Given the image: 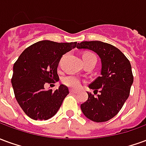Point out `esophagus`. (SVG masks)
Masks as SVG:
<instances>
[{"instance_id":"obj_1","label":"esophagus","mask_w":146,"mask_h":146,"mask_svg":"<svg viewBox=\"0 0 146 146\" xmlns=\"http://www.w3.org/2000/svg\"><path fill=\"white\" fill-rule=\"evenodd\" d=\"M70 93H73V94H76V93H77V91L73 90V89H70Z\"/></svg>"}]
</instances>
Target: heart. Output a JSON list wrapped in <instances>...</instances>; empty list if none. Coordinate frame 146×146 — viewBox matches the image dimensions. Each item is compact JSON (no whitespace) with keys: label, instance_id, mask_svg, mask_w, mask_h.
Here are the masks:
<instances>
[{"label":"heart","instance_id":"b5f03b06","mask_svg":"<svg viewBox=\"0 0 146 146\" xmlns=\"http://www.w3.org/2000/svg\"><path fill=\"white\" fill-rule=\"evenodd\" d=\"M91 57H95V54L89 53V52H87L83 54V59ZM63 83L68 87L73 88H78L81 85V80L77 76H68L65 77L63 79Z\"/></svg>","mask_w":146,"mask_h":146}]
</instances>
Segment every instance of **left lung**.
Masks as SVG:
<instances>
[{
  "label": "left lung",
  "mask_w": 146,
  "mask_h": 146,
  "mask_svg": "<svg viewBox=\"0 0 146 146\" xmlns=\"http://www.w3.org/2000/svg\"><path fill=\"white\" fill-rule=\"evenodd\" d=\"M78 49L94 51L101 59V76L89 84L94 94L80 105L84 115L94 122H106L116 116L128 98L134 77L129 60L118 48L98 41H83Z\"/></svg>",
  "instance_id": "obj_1"
}]
</instances>
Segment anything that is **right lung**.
Listing matches in <instances>:
<instances>
[{
  "instance_id": "right-lung-1",
  "label": "right lung",
  "mask_w": 146,
  "mask_h": 146,
  "mask_svg": "<svg viewBox=\"0 0 146 146\" xmlns=\"http://www.w3.org/2000/svg\"><path fill=\"white\" fill-rule=\"evenodd\" d=\"M76 44L41 40L26 48L15 62L11 78L15 96L31 119L46 120L59 110L69 89L61 84L54 92L46 91L44 84L59 80L57 68L61 58Z\"/></svg>"
}]
</instances>
